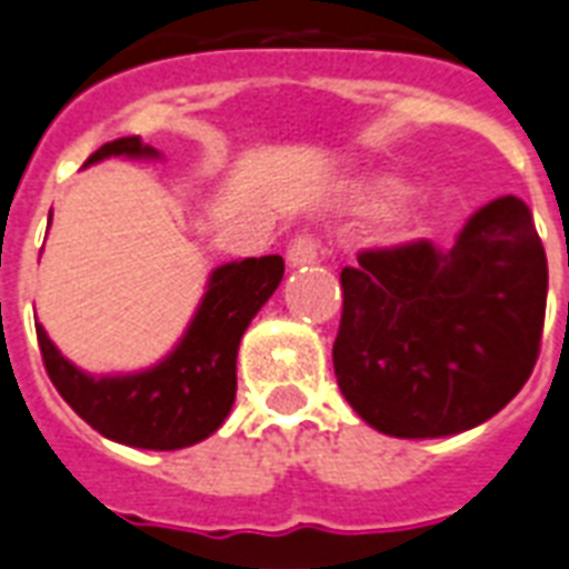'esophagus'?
I'll return each instance as SVG.
<instances>
[{
    "instance_id": "esophagus-1",
    "label": "esophagus",
    "mask_w": 569,
    "mask_h": 569,
    "mask_svg": "<svg viewBox=\"0 0 569 569\" xmlns=\"http://www.w3.org/2000/svg\"><path fill=\"white\" fill-rule=\"evenodd\" d=\"M318 260V239L311 233H297L288 246V263L290 267H306Z\"/></svg>"
}]
</instances>
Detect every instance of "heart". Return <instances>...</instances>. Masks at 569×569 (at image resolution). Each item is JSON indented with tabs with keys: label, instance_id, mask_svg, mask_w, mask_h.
Masks as SVG:
<instances>
[{
	"label": "heart",
	"instance_id": "b5f03b06",
	"mask_svg": "<svg viewBox=\"0 0 569 569\" xmlns=\"http://www.w3.org/2000/svg\"><path fill=\"white\" fill-rule=\"evenodd\" d=\"M396 191H399V182H396V179H375V182H369V188H366V198L383 200L390 198V194H396Z\"/></svg>",
	"mask_w": 569,
	"mask_h": 569
}]
</instances>
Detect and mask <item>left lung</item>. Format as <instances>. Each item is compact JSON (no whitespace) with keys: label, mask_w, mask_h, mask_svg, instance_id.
<instances>
[{"label":"left lung","mask_w":569,"mask_h":569,"mask_svg":"<svg viewBox=\"0 0 569 569\" xmlns=\"http://www.w3.org/2000/svg\"><path fill=\"white\" fill-rule=\"evenodd\" d=\"M341 269L332 366L341 396L392 438L480 426L531 378L546 318L543 242L525 200L477 209L456 246L360 251Z\"/></svg>","instance_id":"1"}]
</instances>
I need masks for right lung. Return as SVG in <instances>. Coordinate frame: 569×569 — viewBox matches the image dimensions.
I'll return each mask as SVG.
<instances>
[{
    "label": "right lung",
    "mask_w": 569,
    "mask_h": 569,
    "mask_svg": "<svg viewBox=\"0 0 569 569\" xmlns=\"http://www.w3.org/2000/svg\"><path fill=\"white\" fill-rule=\"evenodd\" d=\"M110 156L158 158L140 138L110 140L87 164ZM284 260L279 254L221 263L209 276L186 336L152 369L134 375H87L68 362L36 323L44 369L77 417L104 438L140 450H182L219 429L237 399V350L251 318L276 293Z\"/></svg>",
    "instance_id": "obj_1"
}]
</instances>
